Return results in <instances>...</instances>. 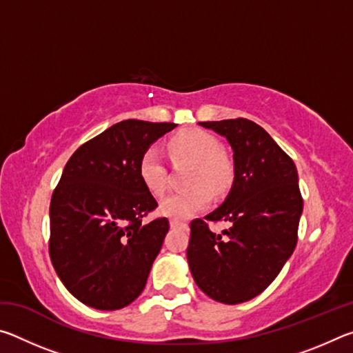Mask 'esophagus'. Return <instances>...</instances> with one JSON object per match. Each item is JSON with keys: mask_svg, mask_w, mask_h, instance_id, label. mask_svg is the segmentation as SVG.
Returning <instances> with one entry per match:
<instances>
[{"mask_svg": "<svg viewBox=\"0 0 353 353\" xmlns=\"http://www.w3.org/2000/svg\"><path fill=\"white\" fill-rule=\"evenodd\" d=\"M171 227L172 229H188V224L183 223V221H179V219H171Z\"/></svg>", "mask_w": 353, "mask_h": 353, "instance_id": "obj_1", "label": "esophagus"}]
</instances>
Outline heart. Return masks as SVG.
<instances>
[{
  "label": "heart",
  "mask_w": 353,
  "mask_h": 353,
  "mask_svg": "<svg viewBox=\"0 0 353 353\" xmlns=\"http://www.w3.org/2000/svg\"><path fill=\"white\" fill-rule=\"evenodd\" d=\"M172 162H193L188 185L193 187L179 191L160 204V212L174 219H187L208 207L212 193L223 194L232 187L235 179V163L213 134L202 129L179 130L166 143ZM140 181L155 198L165 194L168 171L155 149L149 148L139 160Z\"/></svg>",
  "instance_id": "b5f03b06"
}]
</instances>
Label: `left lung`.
<instances>
[{
  "mask_svg": "<svg viewBox=\"0 0 353 353\" xmlns=\"http://www.w3.org/2000/svg\"><path fill=\"white\" fill-rule=\"evenodd\" d=\"M234 149L235 181L224 204L190 223L188 265L196 285L213 301L235 305L272 283L297 244L303 199L292 159L246 118L202 121ZM231 227L214 234L208 222Z\"/></svg>",
  "mask_w": 353,
  "mask_h": 353,
  "instance_id": "1",
  "label": "left lung"
}]
</instances>
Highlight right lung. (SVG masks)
<instances>
[{
  "label": "right lung",
  "instance_id": "obj_1",
  "mask_svg": "<svg viewBox=\"0 0 353 353\" xmlns=\"http://www.w3.org/2000/svg\"><path fill=\"white\" fill-rule=\"evenodd\" d=\"M174 123L124 119L83 143L65 165L50 205V256L77 301L119 310L145 290L170 230L141 183L139 160Z\"/></svg>",
  "mask_w": 353,
  "mask_h": 353
}]
</instances>
